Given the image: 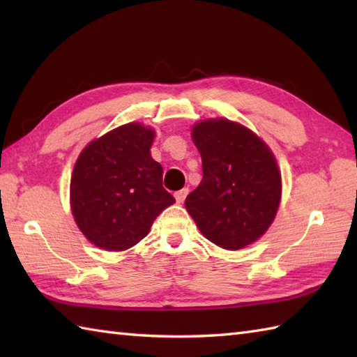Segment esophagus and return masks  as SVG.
Segmentation results:
<instances>
[{"label":"esophagus","instance_id":"1","mask_svg":"<svg viewBox=\"0 0 357 357\" xmlns=\"http://www.w3.org/2000/svg\"><path fill=\"white\" fill-rule=\"evenodd\" d=\"M187 195H188V188H183V190L174 193V198H176L178 204H183L184 199L187 198Z\"/></svg>","mask_w":357,"mask_h":357}]
</instances>
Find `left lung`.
Wrapping results in <instances>:
<instances>
[{
	"mask_svg": "<svg viewBox=\"0 0 357 357\" xmlns=\"http://www.w3.org/2000/svg\"><path fill=\"white\" fill-rule=\"evenodd\" d=\"M202 159V181L185 208L210 242L244 248L268 230L278 213L282 181L270 147L245 126L225 118L192 128Z\"/></svg>",
	"mask_w": 357,
	"mask_h": 357,
	"instance_id": "1",
	"label": "left lung"
}]
</instances>
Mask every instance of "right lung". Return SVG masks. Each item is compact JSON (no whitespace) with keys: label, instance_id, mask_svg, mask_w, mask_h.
Segmentation results:
<instances>
[{"label":"right lung","instance_id":"add662e5","mask_svg":"<svg viewBox=\"0 0 357 357\" xmlns=\"http://www.w3.org/2000/svg\"><path fill=\"white\" fill-rule=\"evenodd\" d=\"M153 139V128L128 123L89 142L75 162L72 215L96 247L124 252L136 245L174 202L162 187L161 164L150 155Z\"/></svg>","mask_w":357,"mask_h":357}]
</instances>
